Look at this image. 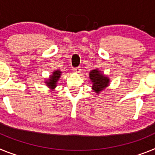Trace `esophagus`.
<instances>
[{
    "mask_svg": "<svg viewBox=\"0 0 155 155\" xmlns=\"http://www.w3.org/2000/svg\"><path fill=\"white\" fill-rule=\"evenodd\" d=\"M73 72H76V73H79V72H81V68H80V67H76V68H74Z\"/></svg>",
    "mask_w": 155,
    "mask_h": 155,
    "instance_id": "obj_1",
    "label": "esophagus"
}]
</instances>
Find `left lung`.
<instances>
[{
  "instance_id": "obj_1",
  "label": "left lung",
  "mask_w": 155,
  "mask_h": 155,
  "mask_svg": "<svg viewBox=\"0 0 155 155\" xmlns=\"http://www.w3.org/2000/svg\"><path fill=\"white\" fill-rule=\"evenodd\" d=\"M90 78L93 82V90L96 93H99L103 91L109 83L108 78L103 76V74L100 73V71L94 69L90 73Z\"/></svg>"
}]
</instances>
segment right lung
Masks as SVG:
<instances>
[{
	"mask_svg": "<svg viewBox=\"0 0 155 155\" xmlns=\"http://www.w3.org/2000/svg\"><path fill=\"white\" fill-rule=\"evenodd\" d=\"M60 76H61V72H60V71H58H58H54V72H53V75L51 76L49 80L47 81L46 83L48 84V87L54 88V87H56V83H57V81L58 80Z\"/></svg>",
	"mask_w": 155,
	"mask_h": 155,
	"instance_id": "obj_1",
	"label": "right lung"
}]
</instances>
